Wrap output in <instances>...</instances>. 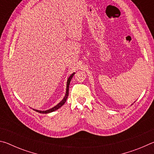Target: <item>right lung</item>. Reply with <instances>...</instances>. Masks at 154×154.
Returning a JSON list of instances; mask_svg holds the SVG:
<instances>
[{
	"label": "right lung",
	"instance_id": "1",
	"mask_svg": "<svg viewBox=\"0 0 154 154\" xmlns=\"http://www.w3.org/2000/svg\"><path fill=\"white\" fill-rule=\"evenodd\" d=\"M75 75V72L73 73H72L71 75V76L69 77V79L67 80V83H66V94H65L64 98L62 99V100L60 102L58 105H56L55 106H54V107H52L51 109H48V110H46V111H40V110H36V109H33V110L36 111V112H38V113H51V112H53L54 111L57 110V109H58L59 108H60L61 106L64 105L65 103V102L66 101V99L68 98V96H69V84H70V82H71V79L73 77V75Z\"/></svg>",
	"mask_w": 154,
	"mask_h": 154
}]
</instances>
